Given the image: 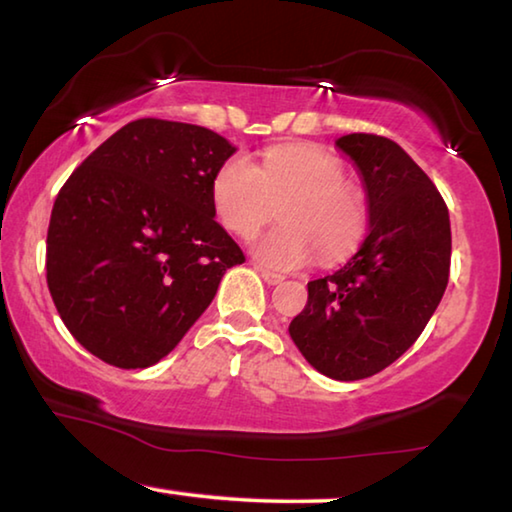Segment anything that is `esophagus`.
I'll return each mask as SVG.
<instances>
[{"label": "esophagus", "mask_w": 512, "mask_h": 512, "mask_svg": "<svg viewBox=\"0 0 512 512\" xmlns=\"http://www.w3.org/2000/svg\"><path fill=\"white\" fill-rule=\"evenodd\" d=\"M257 271H259V275H262V280L266 282V284H280L284 277L280 275V273H273V271H268V268H262V266H255Z\"/></svg>", "instance_id": "34e87169"}]
</instances>
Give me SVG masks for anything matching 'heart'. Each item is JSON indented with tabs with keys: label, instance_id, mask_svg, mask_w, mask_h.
I'll return each instance as SVG.
<instances>
[{
	"label": "heart",
	"instance_id": "b5f03b06",
	"mask_svg": "<svg viewBox=\"0 0 512 512\" xmlns=\"http://www.w3.org/2000/svg\"><path fill=\"white\" fill-rule=\"evenodd\" d=\"M336 156L315 145H277L259 165L232 156L212 179V208L230 232L250 237L280 206V224L253 241L268 268L295 271L320 255L333 264L365 235L367 210Z\"/></svg>",
	"mask_w": 512,
	"mask_h": 512
}]
</instances>
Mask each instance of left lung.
<instances>
[{"instance_id":"1","label":"left lung","mask_w":512,"mask_h":512,"mask_svg":"<svg viewBox=\"0 0 512 512\" xmlns=\"http://www.w3.org/2000/svg\"><path fill=\"white\" fill-rule=\"evenodd\" d=\"M336 145L358 167L369 235L333 275L309 282L288 333L309 365L336 380L369 378L421 336L450 277V215L439 190L401 145L347 134Z\"/></svg>"}]
</instances>
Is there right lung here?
I'll return each instance as SVG.
<instances>
[{
    "label": "right lung",
    "mask_w": 512,
    "mask_h": 512,
    "mask_svg": "<svg viewBox=\"0 0 512 512\" xmlns=\"http://www.w3.org/2000/svg\"><path fill=\"white\" fill-rule=\"evenodd\" d=\"M232 154L212 129L138 118L62 185L46 284L64 327L107 365H156L246 262L212 208V179Z\"/></svg>",
    "instance_id": "1"
}]
</instances>
